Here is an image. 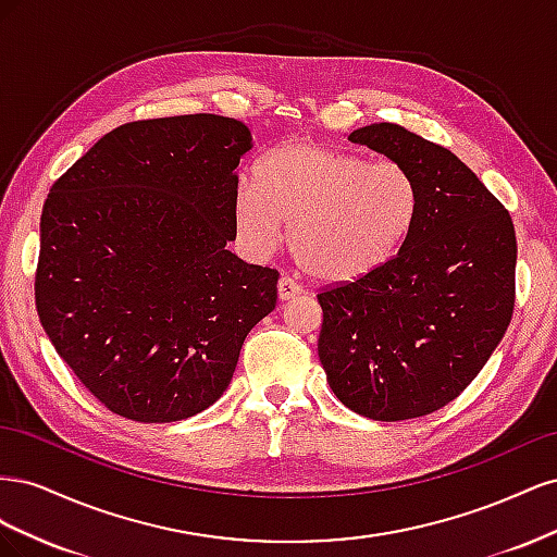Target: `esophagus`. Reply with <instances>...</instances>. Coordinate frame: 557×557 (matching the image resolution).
I'll use <instances>...</instances> for the list:
<instances>
[{
  "label": "esophagus",
  "instance_id": "obj_1",
  "mask_svg": "<svg viewBox=\"0 0 557 557\" xmlns=\"http://www.w3.org/2000/svg\"><path fill=\"white\" fill-rule=\"evenodd\" d=\"M276 295H278V301H290L301 295V288L290 278H281L276 285Z\"/></svg>",
  "mask_w": 557,
  "mask_h": 557
}]
</instances>
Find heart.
I'll use <instances>...</instances> for the list:
<instances>
[{
	"instance_id": "b5f03b06",
	"label": "heart",
	"mask_w": 557,
	"mask_h": 557,
	"mask_svg": "<svg viewBox=\"0 0 557 557\" xmlns=\"http://www.w3.org/2000/svg\"><path fill=\"white\" fill-rule=\"evenodd\" d=\"M418 209V183L404 164L283 141L260 158L232 213L250 252L272 250L285 227V246L301 272L323 285H352L395 260Z\"/></svg>"
}]
</instances>
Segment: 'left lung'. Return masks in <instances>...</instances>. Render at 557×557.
Returning a JSON list of instances; mask_svg holds the SVG:
<instances>
[{
	"label": "left lung",
	"instance_id": "left-lung-1",
	"mask_svg": "<svg viewBox=\"0 0 557 557\" xmlns=\"http://www.w3.org/2000/svg\"><path fill=\"white\" fill-rule=\"evenodd\" d=\"M348 141L407 166L420 209L391 264L318 295V356L344 407L395 423L446 407L493 356L513 313L516 232L448 148L395 123L352 129Z\"/></svg>",
	"mask_w": 557,
	"mask_h": 557
}]
</instances>
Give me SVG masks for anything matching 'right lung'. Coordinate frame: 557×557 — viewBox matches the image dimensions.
<instances>
[{
	"label": "right lung",
	"mask_w": 557,
	"mask_h": 557,
	"mask_svg": "<svg viewBox=\"0 0 557 557\" xmlns=\"http://www.w3.org/2000/svg\"><path fill=\"white\" fill-rule=\"evenodd\" d=\"M234 117H156L104 134L41 213L37 311L58 356L113 413L174 423L221 399L246 334L276 307V269L227 250Z\"/></svg>",
	"instance_id": "obj_1"
}]
</instances>
